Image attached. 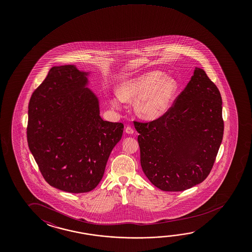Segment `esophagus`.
Here are the masks:
<instances>
[{
    "mask_svg": "<svg viewBox=\"0 0 252 252\" xmlns=\"http://www.w3.org/2000/svg\"><path fill=\"white\" fill-rule=\"evenodd\" d=\"M125 131H126L127 134H132L133 133V129L131 126H127V127L126 128Z\"/></svg>",
    "mask_w": 252,
    "mask_h": 252,
    "instance_id": "obj_1",
    "label": "esophagus"
}]
</instances>
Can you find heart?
<instances>
[{
    "instance_id": "heart-1",
    "label": "heart",
    "mask_w": 252,
    "mask_h": 252,
    "mask_svg": "<svg viewBox=\"0 0 252 252\" xmlns=\"http://www.w3.org/2000/svg\"><path fill=\"white\" fill-rule=\"evenodd\" d=\"M179 83L160 70L147 71L126 79L118 87V95L109 100L115 109L122 102L133 104L134 112L145 120H159L168 112L177 96Z\"/></svg>"
}]
</instances>
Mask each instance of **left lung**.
Masks as SVG:
<instances>
[{"label": "left lung", "mask_w": 252, "mask_h": 252, "mask_svg": "<svg viewBox=\"0 0 252 252\" xmlns=\"http://www.w3.org/2000/svg\"><path fill=\"white\" fill-rule=\"evenodd\" d=\"M140 164L153 185L181 191L202 183L221 144L222 100L217 87L196 66L186 89L165 115L134 122Z\"/></svg>", "instance_id": "left-lung-1"}]
</instances>
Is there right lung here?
I'll return each mask as SVG.
<instances>
[{
	"label": "right lung",
	"instance_id": "right-lung-1",
	"mask_svg": "<svg viewBox=\"0 0 252 252\" xmlns=\"http://www.w3.org/2000/svg\"><path fill=\"white\" fill-rule=\"evenodd\" d=\"M91 74L74 65L52 67L28 108L30 150L50 186L71 193L97 186L124 129L101 118Z\"/></svg>",
	"mask_w": 252,
	"mask_h": 252
}]
</instances>
